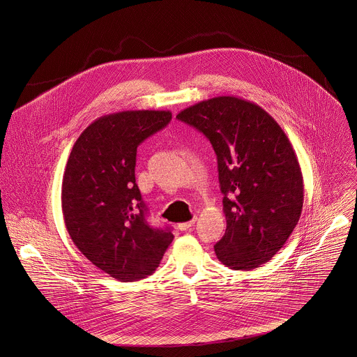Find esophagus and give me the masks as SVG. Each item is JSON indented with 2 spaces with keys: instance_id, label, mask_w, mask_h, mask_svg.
<instances>
[{
  "instance_id": "obj_1",
  "label": "esophagus",
  "mask_w": 357,
  "mask_h": 357,
  "mask_svg": "<svg viewBox=\"0 0 357 357\" xmlns=\"http://www.w3.org/2000/svg\"><path fill=\"white\" fill-rule=\"evenodd\" d=\"M196 223V219H192V220H189V222H185V223H179L178 225V229L179 230H182V231H186V230H189L190 227H193V225Z\"/></svg>"
}]
</instances>
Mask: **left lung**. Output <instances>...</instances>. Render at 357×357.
Instances as JSON below:
<instances>
[{"label":"left lung","mask_w":357,"mask_h":357,"mask_svg":"<svg viewBox=\"0 0 357 357\" xmlns=\"http://www.w3.org/2000/svg\"><path fill=\"white\" fill-rule=\"evenodd\" d=\"M176 118L201 131L218 158L227 229L213 246L233 270L267 263L293 233L303 211L304 182L293 146L261 107L219 96Z\"/></svg>","instance_id":"left-lung-1"}]
</instances>
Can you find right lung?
I'll use <instances>...</instances> for the list:
<instances>
[{
    "label": "right lung",
    "instance_id": "add662e5",
    "mask_svg": "<svg viewBox=\"0 0 357 357\" xmlns=\"http://www.w3.org/2000/svg\"><path fill=\"white\" fill-rule=\"evenodd\" d=\"M169 111H123L89 124L73 146L61 185V208L75 246L121 282L151 275L174 239L148 225L135 183L138 145L164 128Z\"/></svg>",
    "mask_w": 357,
    "mask_h": 357
}]
</instances>
